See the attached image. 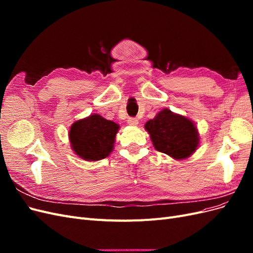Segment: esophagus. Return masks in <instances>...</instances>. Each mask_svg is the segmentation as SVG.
<instances>
[{"label":"esophagus","instance_id":"34e87169","mask_svg":"<svg viewBox=\"0 0 253 253\" xmlns=\"http://www.w3.org/2000/svg\"><path fill=\"white\" fill-rule=\"evenodd\" d=\"M138 119H136V118H128L127 119V124L129 125V126H137L138 125Z\"/></svg>","mask_w":253,"mask_h":253}]
</instances>
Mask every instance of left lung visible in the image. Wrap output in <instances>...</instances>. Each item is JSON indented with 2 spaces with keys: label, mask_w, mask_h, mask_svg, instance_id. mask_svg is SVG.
<instances>
[{
  "label": "left lung",
  "mask_w": 253,
  "mask_h": 253,
  "mask_svg": "<svg viewBox=\"0 0 253 253\" xmlns=\"http://www.w3.org/2000/svg\"><path fill=\"white\" fill-rule=\"evenodd\" d=\"M158 152L185 159L192 155L200 143L197 128L190 119L165 109L144 126Z\"/></svg>",
  "instance_id": "1"
}]
</instances>
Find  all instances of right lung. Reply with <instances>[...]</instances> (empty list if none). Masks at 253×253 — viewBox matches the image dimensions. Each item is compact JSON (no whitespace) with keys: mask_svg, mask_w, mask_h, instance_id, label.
<instances>
[{"mask_svg":"<svg viewBox=\"0 0 253 253\" xmlns=\"http://www.w3.org/2000/svg\"><path fill=\"white\" fill-rule=\"evenodd\" d=\"M119 126L100 115H90L76 121L68 136L74 152L88 162H96L109 156L113 151Z\"/></svg>","mask_w":253,"mask_h":253,"instance_id":"1","label":"right lung"}]
</instances>
